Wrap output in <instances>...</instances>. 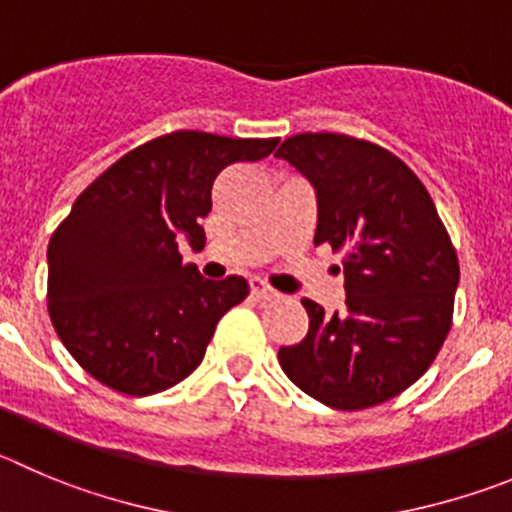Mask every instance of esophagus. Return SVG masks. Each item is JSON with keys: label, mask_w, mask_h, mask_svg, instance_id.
Instances as JSON below:
<instances>
[{"label": "esophagus", "mask_w": 512, "mask_h": 512, "mask_svg": "<svg viewBox=\"0 0 512 512\" xmlns=\"http://www.w3.org/2000/svg\"><path fill=\"white\" fill-rule=\"evenodd\" d=\"M250 293L255 295V298H260V300H267V298H275V290L270 288V285L265 283V280H260V278H252L250 280Z\"/></svg>", "instance_id": "esophagus-1"}]
</instances>
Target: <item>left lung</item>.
I'll return each mask as SVG.
<instances>
[{"label":"left lung","mask_w":512,"mask_h":512,"mask_svg":"<svg viewBox=\"0 0 512 512\" xmlns=\"http://www.w3.org/2000/svg\"><path fill=\"white\" fill-rule=\"evenodd\" d=\"M318 204L315 245L343 250L346 303L303 298L308 333L280 346L288 379L343 412L376 407L414 384L452 326L460 262L429 191L386 148L341 133L280 143Z\"/></svg>","instance_id":"left-lung-1"}]
</instances>
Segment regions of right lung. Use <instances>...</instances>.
Instances as JSON below:
<instances>
[{
    "label": "right lung",
    "instance_id": "add662e5",
    "mask_svg": "<svg viewBox=\"0 0 512 512\" xmlns=\"http://www.w3.org/2000/svg\"><path fill=\"white\" fill-rule=\"evenodd\" d=\"M275 146L278 138L176 131L128 151L75 199L47 247V305L93 379L148 396L202 364L219 318L250 285L240 275L204 280L181 262L179 242L202 250L214 179Z\"/></svg>",
    "mask_w": 512,
    "mask_h": 512
}]
</instances>
